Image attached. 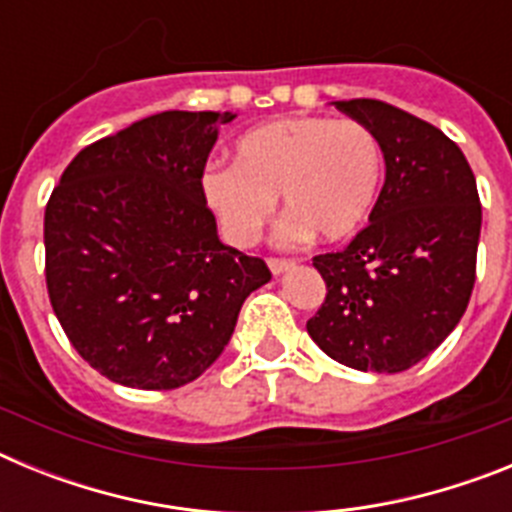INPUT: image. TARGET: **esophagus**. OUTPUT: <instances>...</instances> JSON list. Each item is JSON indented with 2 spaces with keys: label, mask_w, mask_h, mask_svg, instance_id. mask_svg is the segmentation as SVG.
I'll return each instance as SVG.
<instances>
[{
  "label": "esophagus",
  "mask_w": 512,
  "mask_h": 512,
  "mask_svg": "<svg viewBox=\"0 0 512 512\" xmlns=\"http://www.w3.org/2000/svg\"><path fill=\"white\" fill-rule=\"evenodd\" d=\"M269 269L274 277H279V274H284V271L295 269V261L289 259H269Z\"/></svg>",
  "instance_id": "esophagus-1"
}]
</instances>
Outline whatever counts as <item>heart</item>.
I'll use <instances>...</instances> for the list:
<instances>
[{
	"label": "heart",
	"mask_w": 512,
	"mask_h": 512,
	"mask_svg": "<svg viewBox=\"0 0 512 512\" xmlns=\"http://www.w3.org/2000/svg\"><path fill=\"white\" fill-rule=\"evenodd\" d=\"M384 182V148L359 120L284 117L248 130L233 166H207L202 197L235 246L259 241L277 194L287 217L279 241L318 233L343 241L372 217Z\"/></svg>",
	"instance_id": "obj_1"
}]
</instances>
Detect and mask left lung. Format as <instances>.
<instances>
[{"instance_id": "left-lung-1", "label": "left lung", "mask_w": 512, "mask_h": 512, "mask_svg": "<svg viewBox=\"0 0 512 512\" xmlns=\"http://www.w3.org/2000/svg\"><path fill=\"white\" fill-rule=\"evenodd\" d=\"M377 133L384 187L343 251L315 256L328 295L307 333L330 359L397 374L436 351L469 305L482 207L454 140L379 99L333 102Z\"/></svg>"}]
</instances>
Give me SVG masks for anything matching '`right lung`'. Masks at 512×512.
Instances as JSON below:
<instances>
[{
	"label": "right lung",
	"instance_id": "obj_1",
	"mask_svg": "<svg viewBox=\"0 0 512 512\" xmlns=\"http://www.w3.org/2000/svg\"><path fill=\"white\" fill-rule=\"evenodd\" d=\"M230 112L169 110L87 146L45 207V284L71 346L135 390L215 364L271 271L225 246L202 174Z\"/></svg>",
	"mask_w": 512,
	"mask_h": 512
}]
</instances>
